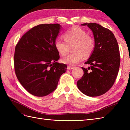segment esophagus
Listing matches in <instances>:
<instances>
[{
	"instance_id": "obj_1",
	"label": "esophagus",
	"mask_w": 130,
	"mask_h": 130,
	"mask_svg": "<svg viewBox=\"0 0 130 130\" xmlns=\"http://www.w3.org/2000/svg\"><path fill=\"white\" fill-rule=\"evenodd\" d=\"M74 68L73 67H71V66H68V70H73Z\"/></svg>"
}]
</instances>
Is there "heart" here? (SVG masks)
Segmentation results:
<instances>
[{
	"label": "heart",
	"mask_w": 130,
	"mask_h": 130,
	"mask_svg": "<svg viewBox=\"0 0 130 130\" xmlns=\"http://www.w3.org/2000/svg\"><path fill=\"white\" fill-rule=\"evenodd\" d=\"M65 42L59 40L55 41L54 46L57 52L62 56L67 55L71 47L73 52L63 57L61 62L65 64L75 65L83 58L90 56L95 47L94 38L87 35L86 31L79 27H73L64 34Z\"/></svg>",
	"instance_id": "obj_1"
}]
</instances>
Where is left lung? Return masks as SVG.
<instances>
[{
    "label": "left lung",
    "instance_id": "obj_1",
    "mask_svg": "<svg viewBox=\"0 0 130 130\" xmlns=\"http://www.w3.org/2000/svg\"><path fill=\"white\" fill-rule=\"evenodd\" d=\"M81 25L92 30L95 47L85 62L90 67L82 68L84 75L77 82V86L85 95L97 96L111 89L117 78L120 65L119 47L115 35L108 29L95 23Z\"/></svg>",
    "mask_w": 130,
    "mask_h": 130
}]
</instances>
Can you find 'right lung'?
I'll list each match as a JSON object with an SVG mask.
<instances>
[{"label":"right lung","instance_id":"obj_1","mask_svg":"<svg viewBox=\"0 0 130 130\" xmlns=\"http://www.w3.org/2000/svg\"><path fill=\"white\" fill-rule=\"evenodd\" d=\"M61 26L42 24L26 32L15 48L16 76L27 92L37 96L47 95L56 89L67 66L57 62L60 56L54 43Z\"/></svg>","mask_w":130,"mask_h":130}]
</instances>
